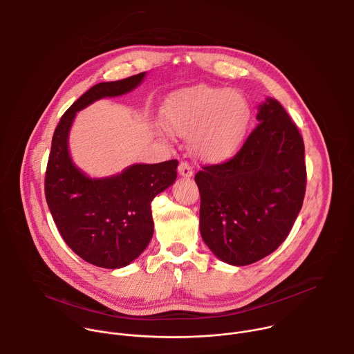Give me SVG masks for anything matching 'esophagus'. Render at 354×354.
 <instances>
[{"label": "esophagus", "mask_w": 354, "mask_h": 354, "mask_svg": "<svg viewBox=\"0 0 354 354\" xmlns=\"http://www.w3.org/2000/svg\"><path fill=\"white\" fill-rule=\"evenodd\" d=\"M178 172H179V175L183 176V178H190V176L193 175V168L190 167L189 162L182 161V162L179 164V167H178Z\"/></svg>", "instance_id": "esophagus-1"}]
</instances>
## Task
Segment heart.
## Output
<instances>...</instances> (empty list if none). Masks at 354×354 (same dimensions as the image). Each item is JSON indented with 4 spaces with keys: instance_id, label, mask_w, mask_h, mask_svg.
<instances>
[{
    "instance_id": "b5f03b06",
    "label": "heart",
    "mask_w": 354,
    "mask_h": 354,
    "mask_svg": "<svg viewBox=\"0 0 354 354\" xmlns=\"http://www.w3.org/2000/svg\"><path fill=\"white\" fill-rule=\"evenodd\" d=\"M162 118L174 133L190 136V148L198 158L220 162L241 145L250 108L238 91L196 85L172 93L164 104Z\"/></svg>"
}]
</instances>
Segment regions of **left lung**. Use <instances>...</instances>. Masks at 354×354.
Instances as JSON below:
<instances>
[{
  "label": "left lung",
  "instance_id": "1",
  "mask_svg": "<svg viewBox=\"0 0 354 354\" xmlns=\"http://www.w3.org/2000/svg\"><path fill=\"white\" fill-rule=\"evenodd\" d=\"M258 126L227 162L206 165L200 192V234L225 263L245 266L287 238L306 196L304 141L273 97L259 106Z\"/></svg>",
  "mask_w": 354,
  "mask_h": 354
}]
</instances>
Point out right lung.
Returning <instances> with one entry per match:
<instances>
[{
  "label": "right lung",
  "instance_id": "1",
  "mask_svg": "<svg viewBox=\"0 0 354 354\" xmlns=\"http://www.w3.org/2000/svg\"><path fill=\"white\" fill-rule=\"evenodd\" d=\"M144 77L100 82L78 97L55 130L46 168L44 194L63 239L85 262L105 269L127 266L148 246L154 234L151 201L175 182L178 161L136 164L119 175L92 179L73 162L68 133L77 112L133 91Z\"/></svg>",
  "mask_w": 354,
  "mask_h": 354
}]
</instances>
